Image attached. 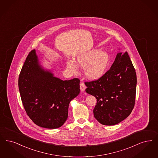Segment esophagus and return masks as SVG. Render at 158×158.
I'll return each mask as SVG.
<instances>
[{"mask_svg": "<svg viewBox=\"0 0 158 158\" xmlns=\"http://www.w3.org/2000/svg\"><path fill=\"white\" fill-rule=\"evenodd\" d=\"M80 89H81V90L82 91V92H83V91H85V89H86V86H85V83H81V84H80Z\"/></svg>", "mask_w": 158, "mask_h": 158, "instance_id": "obj_1", "label": "esophagus"}]
</instances>
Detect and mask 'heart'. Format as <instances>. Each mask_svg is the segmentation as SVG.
<instances>
[{
	"label": "heart",
	"mask_w": 158,
	"mask_h": 158,
	"mask_svg": "<svg viewBox=\"0 0 158 158\" xmlns=\"http://www.w3.org/2000/svg\"><path fill=\"white\" fill-rule=\"evenodd\" d=\"M76 62L78 66L83 68L84 75L88 79L96 81L105 74L110 57L106 52L95 49L77 56ZM77 64L72 60H66L67 69L73 74L77 72Z\"/></svg>",
	"instance_id": "1"
}]
</instances>
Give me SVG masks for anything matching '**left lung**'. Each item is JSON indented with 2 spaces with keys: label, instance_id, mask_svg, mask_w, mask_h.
Segmentation results:
<instances>
[{
  "label": "left lung",
  "instance_id": "left-lung-1",
  "mask_svg": "<svg viewBox=\"0 0 158 158\" xmlns=\"http://www.w3.org/2000/svg\"><path fill=\"white\" fill-rule=\"evenodd\" d=\"M136 74L127 52L118 53L110 69L97 81L85 82L86 92L94 96L95 119L104 125H114L125 119L135 102Z\"/></svg>",
  "mask_w": 158,
  "mask_h": 158
}]
</instances>
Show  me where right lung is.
I'll return each instance as SVG.
<instances>
[{
  "mask_svg": "<svg viewBox=\"0 0 158 158\" xmlns=\"http://www.w3.org/2000/svg\"><path fill=\"white\" fill-rule=\"evenodd\" d=\"M80 81H63L40 64L31 51L19 75L18 86L26 114L38 126L56 129L68 118L70 101L80 93Z\"/></svg>",
  "mask_w": 158,
  "mask_h": 158,
  "instance_id": "add662e5",
  "label": "right lung"
}]
</instances>
